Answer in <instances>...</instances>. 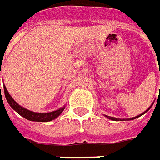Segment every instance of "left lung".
Segmentation results:
<instances>
[{
  "label": "left lung",
  "mask_w": 160,
  "mask_h": 160,
  "mask_svg": "<svg viewBox=\"0 0 160 160\" xmlns=\"http://www.w3.org/2000/svg\"><path fill=\"white\" fill-rule=\"evenodd\" d=\"M151 108V107H150ZM150 108H149V109H150ZM149 109H148V110H149ZM148 110H147V111H148ZM147 111H146V112H147ZM145 112H143L142 113V114H144V113ZM142 114H141V115H142ZM140 115V116H141ZM140 116H136V117H135V118H129V119H127V120H132V119H135V118H138V117H140ZM106 117H107V118H110V119H112V120H122V119H121V118H113V117H109V116H106ZM125 120V119H124Z\"/></svg>",
  "instance_id": "left-lung-1"
}]
</instances>
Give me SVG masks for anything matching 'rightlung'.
Masks as SVG:
<instances>
[{"label": "right lung", "instance_id": "obj_1", "mask_svg": "<svg viewBox=\"0 0 160 160\" xmlns=\"http://www.w3.org/2000/svg\"><path fill=\"white\" fill-rule=\"evenodd\" d=\"M1 72V69H0ZM1 75V73H0ZM3 88H4V94H5V97L8 101V104L11 106L12 109H14L18 113L19 115H21L22 117H24L28 120L31 121H40V122H47V121H50L54 118H56L58 117L61 113L63 112V111L64 110V107L60 108L59 110H57L55 112H51L48 113H38L31 112L29 110L23 108L22 106H20L18 103L15 102L14 99L11 97V96L8 94V90L6 88V87L3 85ZM0 92H1V85H0Z\"/></svg>", "mask_w": 160, "mask_h": 160}]
</instances>
